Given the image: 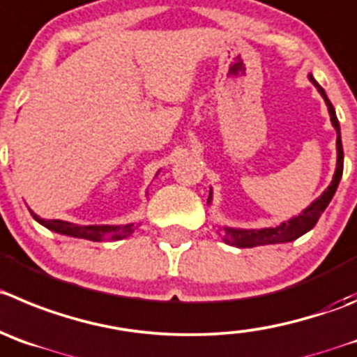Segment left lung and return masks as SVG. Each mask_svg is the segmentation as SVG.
Here are the masks:
<instances>
[{"instance_id": "left-lung-1", "label": "left lung", "mask_w": 357, "mask_h": 357, "mask_svg": "<svg viewBox=\"0 0 357 357\" xmlns=\"http://www.w3.org/2000/svg\"><path fill=\"white\" fill-rule=\"evenodd\" d=\"M310 81L314 82L315 88L319 89V93L322 95V98L326 100V105H328L329 116H331V123L336 130V149H338V160H336V172L333 176L331 185L326 188L324 194L314 202V204L306 208L296 218L289 220L285 224L278 225V227L271 229H261V231H239V229H225L224 241L227 245H236L239 248H252V246H261V245H276V243H289L298 239L299 236H303L305 232H308L310 229H314L317 220L321 218V215L324 213V209L328 208V204L331 202L333 195H335L336 188H338L340 178H342V172H344V148H342V139H340V125L338 119H336L335 109H333L331 102L326 96L324 89L319 86V82L315 81L312 75H310ZM211 201V194H209L208 202Z\"/></svg>"}]
</instances>
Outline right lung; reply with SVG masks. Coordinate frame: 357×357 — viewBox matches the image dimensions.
<instances>
[{
	"instance_id": "right-lung-1",
	"label": "right lung",
	"mask_w": 357,
	"mask_h": 357,
	"mask_svg": "<svg viewBox=\"0 0 357 357\" xmlns=\"http://www.w3.org/2000/svg\"><path fill=\"white\" fill-rule=\"evenodd\" d=\"M31 215L38 224L58 232V234L89 239V241H114V239L126 238L135 231L133 224L116 225V227H112V225H73L68 222H61V220H43L36 216L35 213H31Z\"/></svg>"
}]
</instances>
